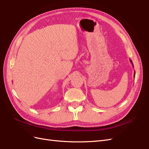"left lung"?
Segmentation results:
<instances>
[{"label":"left lung","mask_w":149,"mask_h":149,"mask_svg":"<svg viewBox=\"0 0 149 149\" xmlns=\"http://www.w3.org/2000/svg\"><path fill=\"white\" fill-rule=\"evenodd\" d=\"M130 63H132V66H133V67H134V65H133V63H132V61L130 59ZM135 74H136V73H135L134 72V78H135Z\"/></svg>","instance_id":"left-lung-1"}]
</instances>
